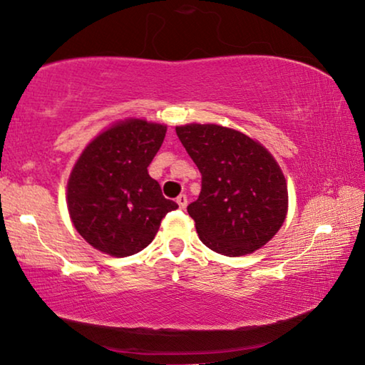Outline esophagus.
Returning <instances> with one entry per match:
<instances>
[{
	"label": "esophagus",
	"instance_id": "esophagus-1",
	"mask_svg": "<svg viewBox=\"0 0 365 365\" xmlns=\"http://www.w3.org/2000/svg\"><path fill=\"white\" fill-rule=\"evenodd\" d=\"M176 202H178V205H179V209H186V205H187V197L184 194H181V195H178V199H176Z\"/></svg>",
	"mask_w": 365,
	"mask_h": 365
}]
</instances>
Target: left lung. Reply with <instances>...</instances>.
Wrapping results in <instances>:
<instances>
[{
  "label": "left lung",
  "mask_w": 365,
  "mask_h": 365,
  "mask_svg": "<svg viewBox=\"0 0 365 365\" xmlns=\"http://www.w3.org/2000/svg\"><path fill=\"white\" fill-rule=\"evenodd\" d=\"M202 175L199 199L187 205L200 241L225 256L264 246L287 214V184L271 153L245 133L214 124L176 127Z\"/></svg>",
  "instance_id": "8db88e82"
}]
</instances>
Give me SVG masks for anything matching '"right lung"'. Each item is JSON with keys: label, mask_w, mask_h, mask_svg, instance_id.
<instances>
[{"label": "right lung", "mask_w": 365, "mask_h": 365, "mask_svg": "<svg viewBox=\"0 0 365 365\" xmlns=\"http://www.w3.org/2000/svg\"><path fill=\"white\" fill-rule=\"evenodd\" d=\"M166 127L132 119L93 140L73 168L68 212L89 245L115 257L132 256L153 241L160 223L178 204L161 194L148 166Z\"/></svg>", "instance_id": "obj_1"}]
</instances>
